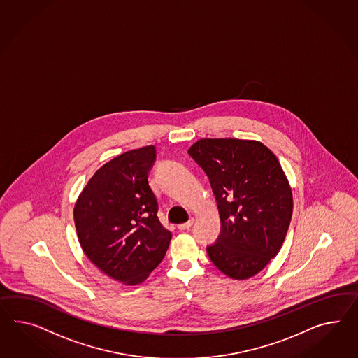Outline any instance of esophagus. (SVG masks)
I'll return each instance as SVG.
<instances>
[{
	"label": "esophagus",
	"instance_id": "esophagus-1",
	"mask_svg": "<svg viewBox=\"0 0 358 358\" xmlns=\"http://www.w3.org/2000/svg\"><path fill=\"white\" fill-rule=\"evenodd\" d=\"M192 224L193 220H189L187 223H182V224H179V226H178V229H182V231H183V229H189L192 227Z\"/></svg>",
	"mask_w": 358,
	"mask_h": 358
}]
</instances>
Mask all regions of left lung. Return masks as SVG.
<instances>
[{
  "instance_id": "obj_1",
  "label": "left lung",
  "mask_w": 358,
  "mask_h": 358,
  "mask_svg": "<svg viewBox=\"0 0 358 358\" xmlns=\"http://www.w3.org/2000/svg\"><path fill=\"white\" fill-rule=\"evenodd\" d=\"M188 153L209 176L220 210L211 262L236 280L256 275L279 253L292 218V189L278 158L243 138H200Z\"/></svg>"
}]
</instances>
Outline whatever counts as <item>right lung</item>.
I'll list each match as a JSON object with an SVG mask.
<instances>
[{"mask_svg":"<svg viewBox=\"0 0 358 358\" xmlns=\"http://www.w3.org/2000/svg\"><path fill=\"white\" fill-rule=\"evenodd\" d=\"M155 145L132 149L101 166L73 206L83 252L122 285L143 283L164 259L171 232L157 217L148 174Z\"/></svg>","mask_w":358,"mask_h":358,"instance_id":"add662e5","label":"right lung"}]
</instances>
